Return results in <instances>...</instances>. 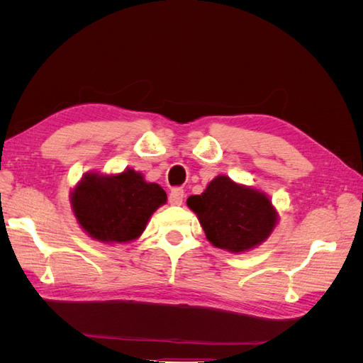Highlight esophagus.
<instances>
[{"mask_svg": "<svg viewBox=\"0 0 363 363\" xmlns=\"http://www.w3.org/2000/svg\"><path fill=\"white\" fill-rule=\"evenodd\" d=\"M184 199V192L183 189L177 188V189H172L169 194V204L171 206H180L183 203Z\"/></svg>", "mask_w": 363, "mask_h": 363, "instance_id": "esophagus-1", "label": "esophagus"}]
</instances>
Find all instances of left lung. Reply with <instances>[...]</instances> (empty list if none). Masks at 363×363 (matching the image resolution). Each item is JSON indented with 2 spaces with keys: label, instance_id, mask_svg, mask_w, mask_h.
<instances>
[{
  "label": "left lung",
  "instance_id": "8db88e82",
  "mask_svg": "<svg viewBox=\"0 0 363 363\" xmlns=\"http://www.w3.org/2000/svg\"><path fill=\"white\" fill-rule=\"evenodd\" d=\"M186 204L199 218L208 242L235 255L265 242L279 223L277 208L265 192L227 175H218Z\"/></svg>",
  "mask_w": 363,
  "mask_h": 363
}]
</instances>
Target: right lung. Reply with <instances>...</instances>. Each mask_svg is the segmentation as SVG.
Segmentation results:
<instances>
[{
    "instance_id": "add662e5",
    "label": "right lung",
    "mask_w": 363,
    "mask_h": 363,
    "mask_svg": "<svg viewBox=\"0 0 363 363\" xmlns=\"http://www.w3.org/2000/svg\"><path fill=\"white\" fill-rule=\"evenodd\" d=\"M167 192L140 172H86L69 195L71 208L84 233L103 244H127L138 239L151 215L167 203Z\"/></svg>"
}]
</instances>
